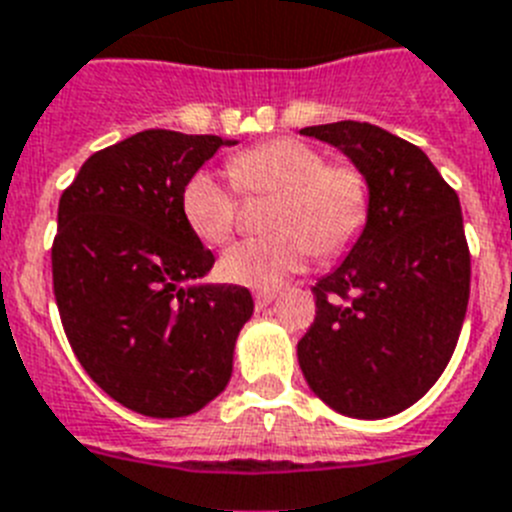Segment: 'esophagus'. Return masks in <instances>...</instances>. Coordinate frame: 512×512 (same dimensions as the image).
I'll use <instances>...</instances> for the list:
<instances>
[{"label": "esophagus", "instance_id": "obj_1", "mask_svg": "<svg viewBox=\"0 0 512 512\" xmlns=\"http://www.w3.org/2000/svg\"><path fill=\"white\" fill-rule=\"evenodd\" d=\"M273 299H276V291H257L255 294V307L257 309H265L268 304H273Z\"/></svg>", "mask_w": 512, "mask_h": 512}]
</instances>
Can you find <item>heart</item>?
<instances>
[{
	"mask_svg": "<svg viewBox=\"0 0 512 512\" xmlns=\"http://www.w3.org/2000/svg\"><path fill=\"white\" fill-rule=\"evenodd\" d=\"M229 174L244 192H276L270 229L229 247L221 276L247 289H278L291 273L307 268L312 249L341 255L367 223L369 192L351 166H328L315 145L302 140H268L229 158ZM179 208L197 239L223 244L234 231L236 195L213 169H197L184 182Z\"/></svg>",
	"mask_w": 512,
	"mask_h": 512,
	"instance_id": "heart-1",
	"label": "heart"
}]
</instances>
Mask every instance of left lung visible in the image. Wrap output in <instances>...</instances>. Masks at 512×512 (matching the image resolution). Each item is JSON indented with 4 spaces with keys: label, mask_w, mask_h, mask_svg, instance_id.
<instances>
[{
    "label": "left lung",
    "mask_w": 512,
    "mask_h": 512,
    "mask_svg": "<svg viewBox=\"0 0 512 512\" xmlns=\"http://www.w3.org/2000/svg\"><path fill=\"white\" fill-rule=\"evenodd\" d=\"M299 132L341 150L369 192L362 234L315 286L299 367L338 414L388 419L435 385L461 336L471 289L461 203L422 148L375 124Z\"/></svg>",
    "instance_id": "1"
}]
</instances>
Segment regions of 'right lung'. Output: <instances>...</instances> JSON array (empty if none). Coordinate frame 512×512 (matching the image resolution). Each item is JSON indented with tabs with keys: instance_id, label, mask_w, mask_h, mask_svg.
<instances>
[{
	"instance_id": "add662e5",
	"label": "right lung",
	"mask_w": 512,
	"mask_h": 512,
	"mask_svg": "<svg viewBox=\"0 0 512 512\" xmlns=\"http://www.w3.org/2000/svg\"><path fill=\"white\" fill-rule=\"evenodd\" d=\"M216 135L145 130L83 163L59 200L54 296L72 351L114 401L153 419L205 409L226 390L244 286L200 283L216 257L179 208Z\"/></svg>"
}]
</instances>
